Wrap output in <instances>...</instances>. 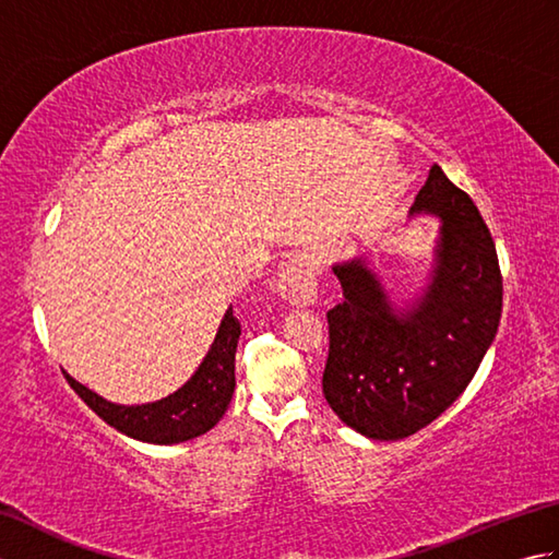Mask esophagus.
<instances>
[{"mask_svg": "<svg viewBox=\"0 0 559 559\" xmlns=\"http://www.w3.org/2000/svg\"><path fill=\"white\" fill-rule=\"evenodd\" d=\"M276 290L286 302L307 307L317 302V271L310 257H295L283 264L276 278Z\"/></svg>", "mask_w": 559, "mask_h": 559, "instance_id": "esophagus-1", "label": "esophagus"}]
</instances>
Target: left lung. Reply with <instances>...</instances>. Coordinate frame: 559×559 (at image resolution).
<instances>
[{"label": "left lung", "mask_w": 559, "mask_h": 559, "mask_svg": "<svg viewBox=\"0 0 559 559\" xmlns=\"http://www.w3.org/2000/svg\"><path fill=\"white\" fill-rule=\"evenodd\" d=\"M408 216L439 221L430 273L411 300L391 298L367 257L331 266L343 300L326 312L324 396L355 432L382 442L423 430L463 394L502 314V276L488 225L439 165Z\"/></svg>", "instance_id": "8db88e82"}]
</instances>
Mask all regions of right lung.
<instances>
[{
    "instance_id": "add662e5",
    "label": "right lung",
    "mask_w": 559,
    "mask_h": 559,
    "mask_svg": "<svg viewBox=\"0 0 559 559\" xmlns=\"http://www.w3.org/2000/svg\"><path fill=\"white\" fill-rule=\"evenodd\" d=\"M237 338H240V322L233 317V307H228L216 338L194 374L173 394L134 406L103 399L69 372H62L83 403L117 432L148 444H180L209 432L228 411L235 391Z\"/></svg>"
}]
</instances>
